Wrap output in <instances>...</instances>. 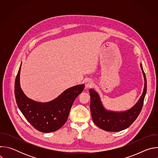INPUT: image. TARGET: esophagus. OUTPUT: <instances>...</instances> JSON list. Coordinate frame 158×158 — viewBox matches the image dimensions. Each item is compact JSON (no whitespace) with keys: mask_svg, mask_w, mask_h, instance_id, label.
Returning <instances> with one entry per match:
<instances>
[{"mask_svg":"<svg viewBox=\"0 0 158 158\" xmlns=\"http://www.w3.org/2000/svg\"><path fill=\"white\" fill-rule=\"evenodd\" d=\"M94 85V83L91 80H87L85 82V89H89L90 87H93Z\"/></svg>","mask_w":158,"mask_h":158,"instance_id":"obj_1","label":"esophagus"}]
</instances>
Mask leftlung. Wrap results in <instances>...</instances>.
Segmentation results:
<instances>
[{
  "label": "left lung",
  "instance_id": "obj_1",
  "mask_svg": "<svg viewBox=\"0 0 158 158\" xmlns=\"http://www.w3.org/2000/svg\"><path fill=\"white\" fill-rule=\"evenodd\" d=\"M140 66L144 79L143 92L138 101L127 110L113 111L106 109L98 92L94 89H90V109L93 121L98 127L106 131L118 132L127 129L136 119L142 109L147 89L146 77L141 64Z\"/></svg>",
  "mask_w": 158,
  "mask_h": 158
}]
</instances>
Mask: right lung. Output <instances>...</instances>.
<instances>
[{"label":"right lung","mask_w":158,"mask_h":158,"mask_svg":"<svg viewBox=\"0 0 158 158\" xmlns=\"http://www.w3.org/2000/svg\"><path fill=\"white\" fill-rule=\"evenodd\" d=\"M22 62L15 81V96L21 112L31 124L42 132H54L67 121L76 98L83 91L84 84L68 88L54 99L41 102L29 98L20 84Z\"/></svg>","instance_id":"1"}]
</instances>
